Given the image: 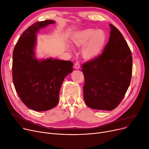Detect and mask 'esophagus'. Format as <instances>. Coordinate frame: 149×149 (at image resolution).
Wrapping results in <instances>:
<instances>
[{
	"mask_svg": "<svg viewBox=\"0 0 149 149\" xmlns=\"http://www.w3.org/2000/svg\"><path fill=\"white\" fill-rule=\"evenodd\" d=\"M74 68H75V69H80V63L79 62H76L74 64Z\"/></svg>",
	"mask_w": 149,
	"mask_h": 149,
	"instance_id": "obj_1",
	"label": "esophagus"
}]
</instances>
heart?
<instances>
[{
  "mask_svg": "<svg viewBox=\"0 0 149 149\" xmlns=\"http://www.w3.org/2000/svg\"><path fill=\"white\" fill-rule=\"evenodd\" d=\"M106 42V35L102 30L85 29L79 31L72 38L77 47H81L83 57L88 60L96 58L102 52Z\"/></svg>",
  "mask_w": 149,
  "mask_h": 149,
  "instance_id": "obj_1",
  "label": "heart"
}]
</instances>
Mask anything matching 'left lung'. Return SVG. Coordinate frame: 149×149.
<instances>
[{"label":"left lung","mask_w":149,"mask_h":149,"mask_svg":"<svg viewBox=\"0 0 149 149\" xmlns=\"http://www.w3.org/2000/svg\"><path fill=\"white\" fill-rule=\"evenodd\" d=\"M110 37L98 57L83 65L84 100L92 109L112 111L123 99L130 83L132 56L120 31L110 24Z\"/></svg>","instance_id":"1"}]
</instances>
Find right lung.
I'll return each mask as SVG.
<instances>
[{"instance_id":"obj_1","label":"right lung","mask_w":149,"mask_h":149,"mask_svg":"<svg viewBox=\"0 0 149 149\" xmlns=\"http://www.w3.org/2000/svg\"><path fill=\"white\" fill-rule=\"evenodd\" d=\"M52 20L34 23L23 32L13 55V81L17 94L28 108L45 111L56 106L61 84L73 70L70 61L58 59L38 60L35 57L36 33L52 24Z\"/></svg>"}]
</instances>
